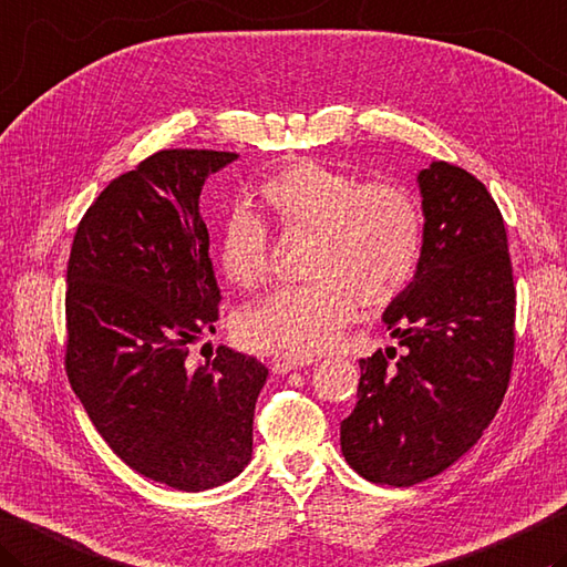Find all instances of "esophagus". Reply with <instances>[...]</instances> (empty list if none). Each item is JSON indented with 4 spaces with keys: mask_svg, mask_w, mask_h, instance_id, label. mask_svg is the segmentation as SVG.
Masks as SVG:
<instances>
[{
    "mask_svg": "<svg viewBox=\"0 0 567 567\" xmlns=\"http://www.w3.org/2000/svg\"><path fill=\"white\" fill-rule=\"evenodd\" d=\"M312 357H297V353H275L272 357V371L275 373H290L295 369H305L312 363Z\"/></svg>",
    "mask_w": 567,
    "mask_h": 567,
    "instance_id": "1",
    "label": "esophagus"
}]
</instances>
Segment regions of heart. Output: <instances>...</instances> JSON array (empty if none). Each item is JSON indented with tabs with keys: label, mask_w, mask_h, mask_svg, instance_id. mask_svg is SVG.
Wrapping results in <instances>:
<instances>
[{
	"label": "heart",
	"mask_w": 567,
	"mask_h": 567,
	"mask_svg": "<svg viewBox=\"0 0 567 567\" xmlns=\"http://www.w3.org/2000/svg\"><path fill=\"white\" fill-rule=\"evenodd\" d=\"M258 198L282 230L315 233L307 275L236 321L250 349L324 351L365 307H385L415 280L425 220L415 194L395 182H365L317 159H297L258 186ZM218 265L240 290H258L270 272V238L258 216L233 210L218 233Z\"/></svg>",
	"instance_id": "heart-1"
}]
</instances>
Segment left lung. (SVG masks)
<instances>
[{"mask_svg":"<svg viewBox=\"0 0 567 567\" xmlns=\"http://www.w3.org/2000/svg\"><path fill=\"white\" fill-rule=\"evenodd\" d=\"M417 184L423 260L383 315L401 351L359 361V403L341 423L343 457L388 486L425 482L474 447L514 363L516 287L502 210L476 176L447 162H432Z\"/></svg>","mask_w":567,"mask_h":567,"instance_id":"1","label":"left lung"}]
</instances>
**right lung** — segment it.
Returning <instances> with one entry per match:
<instances>
[{
    "mask_svg": "<svg viewBox=\"0 0 567 567\" xmlns=\"http://www.w3.org/2000/svg\"><path fill=\"white\" fill-rule=\"evenodd\" d=\"M236 152L162 150L110 182L78 224L65 287V373L117 457L182 492L214 489L252 454L268 369L228 347L198 369L220 290L198 196Z\"/></svg>",
    "mask_w": 567,
    "mask_h": 567,
    "instance_id": "right-lung-1",
    "label": "right lung"
}]
</instances>
